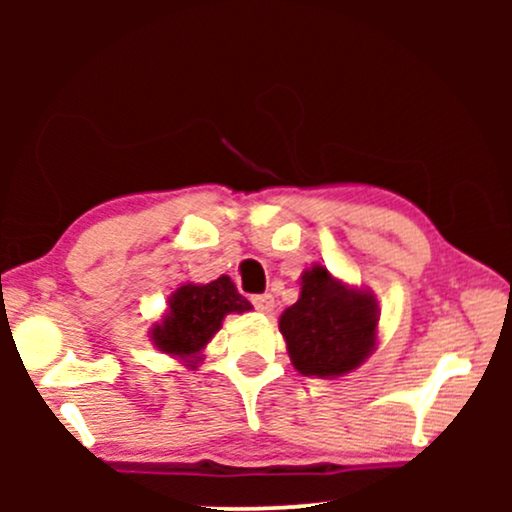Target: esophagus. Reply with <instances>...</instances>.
<instances>
[{"label":"esophagus","mask_w":512,"mask_h":512,"mask_svg":"<svg viewBox=\"0 0 512 512\" xmlns=\"http://www.w3.org/2000/svg\"><path fill=\"white\" fill-rule=\"evenodd\" d=\"M252 305H255L260 313H272L274 296H272V293H260V296H252Z\"/></svg>","instance_id":"obj_1"}]
</instances>
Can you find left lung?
<instances>
[{"label": "left lung", "mask_w": 512, "mask_h": 512, "mask_svg": "<svg viewBox=\"0 0 512 512\" xmlns=\"http://www.w3.org/2000/svg\"><path fill=\"white\" fill-rule=\"evenodd\" d=\"M378 305L366 291L349 289L322 264L301 276V298L279 317L298 373L334 378L361 366L375 349Z\"/></svg>", "instance_id": "left-lung-1"}]
</instances>
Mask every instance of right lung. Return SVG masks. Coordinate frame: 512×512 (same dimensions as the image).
I'll return each mask as SVG.
<instances>
[{"label":"right lung","instance_id":"obj_1","mask_svg":"<svg viewBox=\"0 0 512 512\" xmlns=\"http://www.w3.org/2000/svg\"><path fill=\"white\" fill-rule=\"evenodd\" d=\"M250 308L248 298L240 296L228 276H219L209 284H185L170 296L168 313L161 325H154L151 339L158 351L178 356L195 368L202 349L219 332L223 317Z\"/></svg>","mask_w":512,"mask_h":512}]
</instances>
